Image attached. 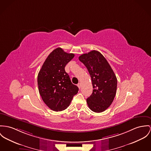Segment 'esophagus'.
Returning <instances> with one entry per match:
<instances>
[{
  "label": "esophagus",
  "instance_id": "34e87169",
  "mask_svg": "<svg viewBox=\"0 0 151 151\" xmlns=\"http://www.w3.org/2000/svg\"><path fill=\"white\" fill-rule=\"evenodd\" d=\"M81 83H78V87H79V89L81 88Z\"/></svg>",
  "mask_w": 151,
  "mask_h": 151
}]
</instances>
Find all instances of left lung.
<instances>
[{
    "label": "left lung",
    "instance_id": "8db88e82",
    "mask_svg": "<svg viewBox=\"0 0 151 151\" xmlns=\"http://www.w3.org/2000/svg\"><path fill=\"white\" fill-rule=\"evenodd\" d=\"M79 59L88 70L93 88L92 94L87 99V104L93 112H103L115 98L116 76L106 59L97 50L83 54Z\"/></svg>",
    "mask_w": 151,
    "mask_h": 151
}]
</instances>
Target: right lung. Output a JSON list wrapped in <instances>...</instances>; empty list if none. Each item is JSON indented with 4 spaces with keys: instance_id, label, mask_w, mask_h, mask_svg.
<instances>
[{
    "instance_id": "obj_1",
    "label": "right lung",
    "mask_w": 151,
    "mask_h": 151,
    "mask_svg": "<svg viewBox=\"0 0 151 151\" xmlns=\"http://www.w3.org/2000/svg\"><path fill=\"white\" fill-rule=\"evenodd\" d=\"M74 56L58 47L49 54L38 73L39 93L44 103L53 111L67 109L79 91L65 70V65Z\"/></svg>"
}]
</instances>
